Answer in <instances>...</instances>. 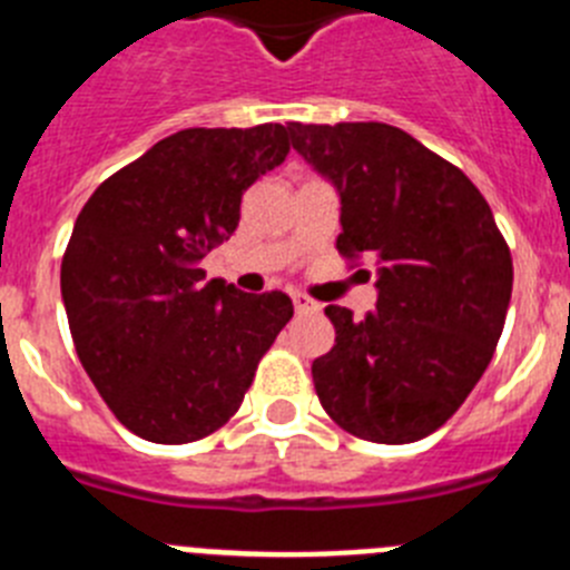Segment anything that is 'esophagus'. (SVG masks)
I'll return each instance as SVG.
<instances>
[{"label": "esophagus", "mask_w": 570, "mask_h": 570, "mask_svg": "<svg viewBox=\"0 0 570 570\" xmlns=\"http://www.w3.org/2000/svg\"><path fill=\"white\" fill-rule=\"evenodd\" d=\"M294 308L296 314H314V311H320V305L314 299H308L305 294H294Z\"/></svg>", "instance_id": "34e87169"}]
</instances>
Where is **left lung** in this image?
Masks as SVG:
<instances>
[{
    "label": "left lung",
    "mask_w": 570,
    "mask_h": 570,
    "mask_svg": "<svg viewBox=\"0 0 570 570\" xmlns=\"http://www.w3.org/2000/svg\"><path fill=\"white\" fill-rule=\"evenodd\" d=\"M288 134L340 190V256L380 271L374 314L325 308L336 342L311 365L316 396L360 440L434 434L485 374L505 328V236L480 188L394 125L288 122Z\"/></svg>",
    "instance_id": "1"
}]
</instances>
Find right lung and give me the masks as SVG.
Wrapping results in <instances>:
<instances>
[{
  "instance_id": "add662e5",
  "label": "right lung",
  "mask_w": 570,
  "mask_h": 570,
  "mask_svg": "<svg viewBox=\"0 0 570 570\" xmlns=\"http://www.w3.org/2000/svg\"><path fill=\"white\" fill-rule=\"evenodd\" d=\"M285 125L185 128L108 176L62 256L73 347L128 431L183 445L239 411L294 316L282 291L205 279L203 256L239 225L242 194L285 163Z\"/></svg>"
}]
</instances>
